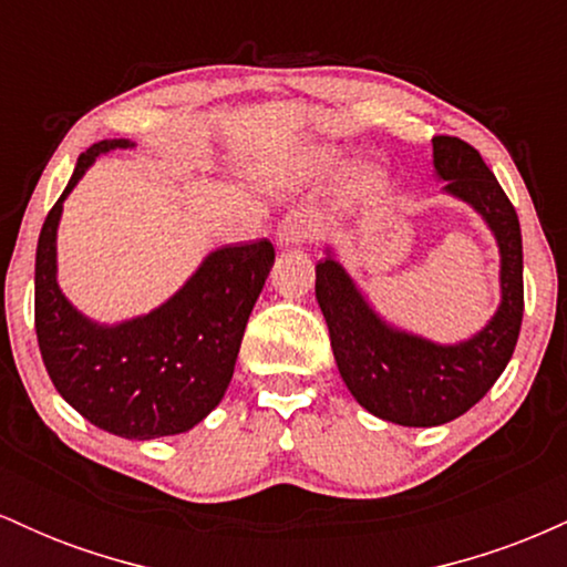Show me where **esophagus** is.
I'll use <instances>...</instances> for the list:
<instances>
[{
    "instance_id": "obj_1",
    "label": "esophagus",
    "mask_w": 567,
    "mask_h": 567,
    "mask_svg": "<svg viewBox=\"0 0 567 567\" xmlns=\"http://www.w3.org/2000/svg\"><path fill=\"white\" fill-rule=\"evenodd\" d=\"M311 234H315V224L301 213H292L277 226L279 245H303L306 239H311Z\"/></svg>"
}]
</instances>
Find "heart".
<instances>
[{
	"mask_svg": "<svg viewBox=\"0 0 567 567\" xmlns=\"http://www.w3.org/2000/svg\"><path fill=\"white\" fill-rule=\"evenodd\" d=\"M320 162L322 165H333V159L330 157H322ZM351 188H354V194H362V197L375 194L381 188V175L370 171V167H360V171H354V175H351Z\"/></svg>",
	"mask_w": 567,
	"mask_h": 567,
	"instance_id": "1",
	"label": "heart"
}]
</instances>
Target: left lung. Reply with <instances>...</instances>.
<instances>
[{
    "label": "left lung",
    "mask_w": 567,
    "mask_h": 567,
    "mask_svg": "<svg viewBox=\"0 0 567 567\" xmlns=\"http://www.w3.org/2000/svg\"><path fill=\"white\" fill-rule=\"evenodd\" d=\"M434 171L445 192L470 202L496 234L501 306L477 336L455 347L402 333L370 309L343 266L317 264V303L330 330L338 373L362 408L400 426H440L491 392L517 347L523 324V234L514 205L466 141L434 135Z\"/></svg>",
    "instance_id": "obj_1"
}]
</instances>
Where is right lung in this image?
Returning <instances> with one entry per match:
<instances>
[{"instance_id": "1", "label": "right lung", "mask_w": 567, "mask_h": 567, "mask_svg": "<svg viewBox=\"0 0 567 567\" xmlns=\"http://www.w3.org/2000/svg\"><path fill=\"white\" fill-rule=\"evenodd\" d=\"M97 141L76 162L66 192L44 218L34 269V328L58 394L90 424L116 437L154 440L188 432L224 400L247 317L264 290L275 245H226L152 315L114 328L90 322L55 282V231L63 199L97 154L127 148Z\"/></svg>"}]
</instances>
